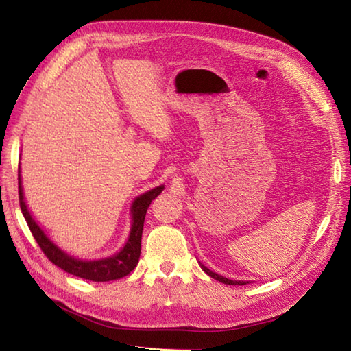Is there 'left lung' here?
Here are the masks:
<instances>
[{
  "mask_svg": "<svg viewBox=\"0 0 351 351\" xmlns=\"http://www.w3.org/2000/svg\"><path fill=\"white\" fill-rule=\"evenodd\" d=\"M199 265H200V268H202V270H204L208 276H211L213 279L219 280V282H221V283H226V285H245V283H249V280H232V279L225 278V276H221V274H219V273H214L213 270H210V268L205 267L202 263H200V261H199Z\"/></svg>",
  "mask_w": 351,
  "mask_h": 351,
  "instance_id": "1",
  "label": "left lung"
}]
</instances>
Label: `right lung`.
I'll return each instance as SVG.
<instances>
[{
    "mask_svg": "<svg viewBox=\"0 0 351 351\" xmlns=\"http://www.w3.org/2000/svg\"><path fill=\"white\" fill-rule=\"evenodd\" d=\"M19 205L21 211L28 223V228L32 230L34 240L40 245L45 255L48 256L52 264L60 267L62 270L68 271L78 278L88 279L93 282H108L121 279L123 276L130 274L134 268L138 264L140 250H141V232H143V223L145 215L149 205L152 200L160 195L164 190V185H158L152 190L145 191L143 195L137 196L132 200L130 208L131 215V229L128 238L123 244V247L116 252L114 255H110L99 259H81L77 256H72L71 253L63 250L60 245H57L47 232L37 225L32 211L28 210L25 197H24V189H22V178H21V169H19Z\"/></svg>",
    "mask_w": 351,
    "mask_h": 351,
    "instance_id": "1",
    "label": "right lung"
}]
</instances>
